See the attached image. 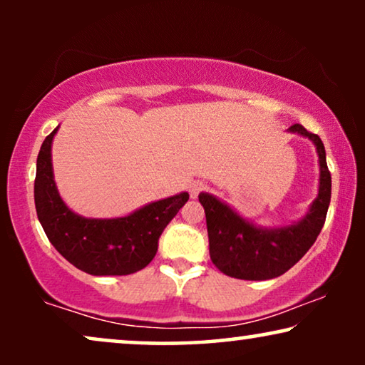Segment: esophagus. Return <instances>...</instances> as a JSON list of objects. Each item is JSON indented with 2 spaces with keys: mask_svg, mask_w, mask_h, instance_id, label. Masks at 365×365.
<instances>
[{
  "mask_svg": "<svg viewBox=\"0 0 365 365\" xmlns=\"http://www.w3.org/2000/svg\"><path fill=\"white\" fill-rule=\"evenodd\" d=\"M204 189H206V184L201 182V181H194V182L189 184V194H191L192 199L197 197L199 192L204 191Z\"/></svg>",
  "mask_w": 365,
  "mask_h": 365,
  "instance_id": "esophagus-1",
  "label": "esophagus"
}]
</instances>
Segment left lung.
I'll return each mask as SVG.
<instances>
[{
    "instance_id": "obj_1",
    "label": "left lung",
    "mask_w": 365,
    "mask_h": 365,
    "mask_svg": "<svg viewBox=\"0 0 365 365\" xmlns=\"http://www.w3.org/2000/svg\"><path fill=\"white\" fill-rule=\"evenodd\" d=\"M289 131L316 144L321 166L319 194L301 221L284 227H257L217 197L207 192L199 194V202L206 212L211 261L229 277L266 281L282 276L311 249L326 222L332 184L326 149L321 138L301 124H292Z\"/></svg>"
}]
</instances>
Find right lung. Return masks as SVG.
<instances>
[{
	"instance_id": "add662e5",
	"label": "right lung",
	"mask_w": 365,
	"mask_h": 365,
	"mask_svg": "<svg viewBox=\"0 0 365 365\" xmlns=\"http://www.w3.org/2000/svg\"><path fill=\"white\" fill-rule=\"evenodd\" d=\"M58 128L39 149L34 179V204L49 242L74 267L91 276H128L153 261L164 227L189 194L151 202L116 219H91L74 214L59 196L53 176L51 144Z\"/></svg>"
}]
</instances>
